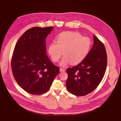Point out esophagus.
I'll use <instances>...</instances> for the list:
<instances>
[{"instance_id": "esophagus-1", "label": "esophagus", "mask_w": 121, "mask_h": 121, "mask_svg": "<svg viewBox=\"0 0 121 121\" xmlns=\"http://www.w3.org/2000/svg\"><path fill=\"white\" fill-rule=\"evenodd\" d=\"M65 69H64V68H61L60 69V72H64V71H65Z\"/></svg>"}]
</instances>
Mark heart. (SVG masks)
Returning <instances> with one entry per match:
<instances>
[{
	"mask_svg": "<svg viewBox=\"0 0 121 121\" xmlns=\"http://www.w3.org/2000/svg\"><path fill=\"white\" fill-rule=\"evenodd\" d=\"M57 42H51L48 47V53L52 60L57 62L65 55L60 65L66 66L70 64L75 65L81 63L88 55L91 42L87 37L73 31L62 32L56 37Z\"/></svg>",
	"mask_w": 121,
	"mask_h": 121,
	"instance_id": "heart-1",
	"label": "heart"
}]
</instances>
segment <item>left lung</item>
Here are the masks:
<instances>
[{
  "instance_id": "1",
  "label": "left lung",
  "mask_w": 121,
  "mask_h": 121,
  "mask_svg": "<svg viewBox=\"0 0 121 121\" xmlns=\"http://www.w3.org/2000/svg\"><path fill=\"white\" fill-rule=\"evenodd\" d=\"M93 38V46L88 56L77 65L66 69V88L76 96H85L92 92L105 74L107 64L106 49L96 36L94 35Z\"/></svg>"
}]
</instances>
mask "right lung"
<instances>
[{
  "label": "right lung",
  "instance_id": "obj_1",
  "mask_svg": "<svg viewBox=\"0 0 121 121\" xmlns=\"http://www.w3.org/2000/svg\"><path fill=\"white\" fill-rule=\"evenodd\" d=\"M53 27H32L16 43L11 66L16 82L28 93L40 95L50 89L59 73V67L46 54L45 38Z\"/></svg>",
  "mask_w": 121,
  "mask_h": 121
}]
</instances>
